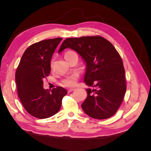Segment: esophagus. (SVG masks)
<instances>
[{
	"label": "esophagus",
	"mask_w": 151,
	"mask_h": 151,
	"mask_svg": "<svg viewBox=\"0 0 151 151\" xmlns=\"http://www.w3.org/2000/svg\"><path fill=\"white\" fill-rule=\"evenodd\" d=\"M74 90H75L74 88H70V89H68V93H71L72 91H73Z\"/></svg>",
	"instance_id": "34e87169"
}]
</instances>
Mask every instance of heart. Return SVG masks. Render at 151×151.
Here are the masks:
<instances>
[{
  "label": "heart",
  "mask_w": 151,
  "mask_h": 151,
  "mask_svg": "<svg viewBox=\"0 0 151 151\" xmlns=\"http://www.w3.org/2000/svg\"><path fill=\"white\" fill-rule=\"evenodd\" d=\"M73 54H76L74 52H72V51H68L67 52L65 53V58H66L67 56L68 55H71ZM52 65V62H51V67ZM79 77V75L77 74V72L74 73V74H72V75L69 76H67L66 78H65L62 81V84L67 87H72V86H74L76 84V82L77 79H78Z\"/></svg>",
  "instance_id": "1"
}]
</instances>
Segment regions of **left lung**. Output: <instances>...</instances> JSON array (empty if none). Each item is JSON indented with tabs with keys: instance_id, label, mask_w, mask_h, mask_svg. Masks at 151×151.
Masks as SVG:
<instances>
[{
	"instance_id": "8db88e82",
	"label": "left lung",
	"mask_w": 151,
	"mask_h": 151,
	"mask_svg": "<svg viewBox=\"0 0 151 151\" xmlns=\"http://www.w3.org/2000/svg\"><path fill=\"white\" fill-rule=\"evenodd\" d=\"M70 48L86 63L84 81L93 87L86 89L88 96L81 104L90 117L106 119L115 115L126 92L125 69L120 55L113 45L100 36L65 39L58 53Z\"/></svg>"
}]
</instances>
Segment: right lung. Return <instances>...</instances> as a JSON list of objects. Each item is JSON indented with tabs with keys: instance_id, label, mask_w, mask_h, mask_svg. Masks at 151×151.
<instances>
[{
	"instance_id": "right-lung-1",
	"label": "right lung",
	"mask_w": 151,
	"mask_h": 151,
	"mask_svg": "<svg viewBox=\"0 0 151 151\" xmlns=\"http://www.w3.org/2000/svg\"><path fill=\"white\" fill-rule=\"evenodd\" d=\"M62 40L48 39L31 45L22 55L16 72L22 104L31 115L40 119L51 117L60 110L62 99L67 94L60 86L52 91L43 88V81L50 74L52 55Z\"/></svg>"
}]
</instances>
